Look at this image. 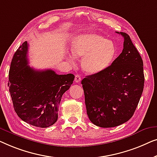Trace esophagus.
I'll list each match as a JSON object with an SVG mask.
<instances>
[{
  "label": "esophagus",
  "instance_id": "obj_1",
  "mask_svg": "<svg viewBox=\"0 0 157 157\" xmlns=\"http://www.w3.org/2000/svg\"><path fill=\"white\" fill-rule=\"evenodd\" d=\"M80 81H81V77L79 76V75H76L75 78V82L79 83V82H80Z\"/></svg>",
  "mask_w": 157,
  "mask_h": 157
}]
</instances>
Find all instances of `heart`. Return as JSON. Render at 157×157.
Listing matches in <instances>:
<instances>
[{"label":"heart","mask_w":157,"mask_h":157,"mask_svg":"<svg viewBox=\"0 0 157 157\" xmlns=\"http://www.w3.org/2000/svg\"><path fill=\"white\" fill-rule=\"evenodd\" d=\"M72 56L82 59V68L88 74L94 75L109 67L116 56L115 44L102 35L96 33H85L79 35L71 43ZM73 62L72 56H69Z\"/></svg>","instance_id":"heart-1"}]
</instances>
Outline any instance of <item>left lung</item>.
<instances>
[{
  "mask_svg": "<svg viewBox=\"0 0 157 157\" xmlns=\"http://www.w3.org/2000/svg\"><path fill=\"white\" fill-rule=\"evenodd\" d=\"M122 52L107 69L82 80L87 114L96 126L114 127L133 116L144 84L143 60L129 35Z\"/></svg>",
  "mask_w": 157,
  "mask_h": 157,
  "instance_id": "8db88e82",
  "label": "left lung"
}]
</instances>
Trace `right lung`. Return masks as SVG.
I'll return each mask as SVG.
<instances>
[{"mask_svg":"<svg viewBox=\"0 0 157 157\" xmlns=\"http://www.w3.org/2000/svg\"><path fill=\"white\" fill-rule=\"evenodd\" d=\"M28 52L25 41L10 63L8 85L13 108L24 122L37 127H50L57 122L61 98L71 87L75 75L34 70L28 65Z\"/></svg>","mask_w":157,"mask_h":157,"instance_id":"obj_1","label":"right lung"}]
</instances>
